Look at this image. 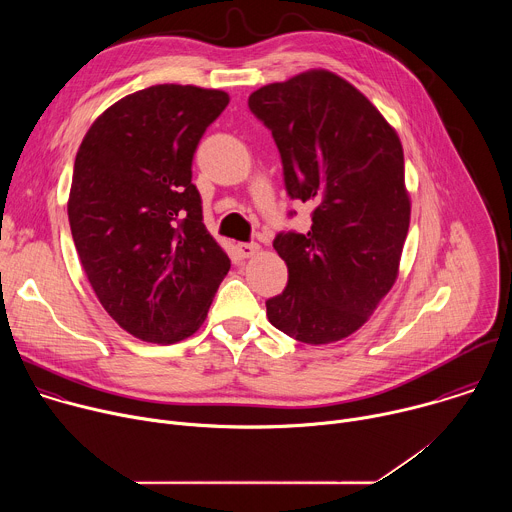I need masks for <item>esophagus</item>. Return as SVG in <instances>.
Wrapping results in <instances>:
<instances>
[{
    "mask_svg": "<svg viewBox=\"0 0 512 512\" xmlns=\"http://www.w3.org/2000/svg\"><path fill=\"white\" fill-rule=\"evenodd\" d=\"M237 251H239V257L249 259V257H253V255L259 253V245H257V243H239V245H237Z\"/></svg>",
    "mask_w": 512,
    "mask_h": 512,
    "instance_id": "34e87169",
    "label": "esophagus"
}]
</instances>
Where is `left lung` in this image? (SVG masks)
<instances>
[{
	"label": "left lung",
	"mask_w": 512,
	"mask_h": 512,
	"mask_svg": "<svg viewBox=\"0 0 512 512\" xmlns=\"http://www.w3.org/2000/svg\"><path fill=\"white\" fill-rule=\"evenodd\" d=\"M249 109L275 139L287 196L314 204L308 233L273 239L289 279L265 302L267 318L300 342H336L369 320L397 279L411 214L401 141L328 70L261 87Z\"/></svg>",
	"instance_id": "obj_1"
}]
</instances>
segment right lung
Returning a JSON list of instances; mask_svg holds the SVG:
<instances>
[{
  "instance_id": "1",
  "label": "right lung",
  "mask_w": 512,
  "mask_h": 512,
  "mask_svg": "<svg viewBox=\"0 0 512 512\" xmlns=\"http://www.w3.org/2000/svg\"><path fill=\"white\" fill-rule=\"evenodd\" d=\"M225 91L156 85L111 105L75 160L68 223L107 314L156 344L192 336L231 259L202 223L192 158Z\"/></svg>"
}]
</instances>
